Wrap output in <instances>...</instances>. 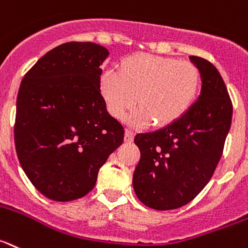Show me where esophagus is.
Wrapping results in <instances>:
<instances>
[{
    "label": "esophagus",
    "mask_w": 248,
    "mask_h": 248,
    "mask_svg": "<svg viewBox=\"0 0 248 248\" xmlns=\"http://www.w3.org/2000/svg\"><path fill=\"white\" fill-rule=\"evenodd\" d=\"M124 139H125V141H128V143L133 141V139H134V132H133L132 129H126Z\"/></svg>",
    "instance_id": "obj_1"
}]
</instances>
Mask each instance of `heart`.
Returning a JSON list of instances; mask_svg holds the SVG:
<instances>
[{
	"mask_svg": "<svg viewBox=\"0 0 248 248\" xmlns=\"http://www.w3.org/2000/svg\"><path fill=\"white\" fill-rule=\"evenodd\" d=\"M201 74L189 61L155 55H135L120 70H108L101 76L100 90L110 114L123 119L137 104L130 120L145 125H167L179 119L196 100Z\"/></svg>",
	"mask_w": 248,
	"mask_h": 248,
	"instance_id": "heart-1",
	"label": "heart"
}]
</instances>
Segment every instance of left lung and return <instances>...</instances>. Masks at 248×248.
I'll use <instances>...</instances> for the list:
<instances>
[{
    "label": "left lung",
    "instance_id": "obj_1",
    "mask_svg": "<svg viewBox=\"0 0 248 248\" xmlns=\"http://www.w3.org/2000/svg\"><path fill=\"white\" fill-rule=\"evenodd\" d=\"M202 79L201 95L175 122L152 133H139L140 150L133 187L143 204L158 211L185 206L212 178L232 122V101L218 70L189 56Z\"/></svg>",
    "mask_w": 248,
    "mask_h": 248
}]
</instances>
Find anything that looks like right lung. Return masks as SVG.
<instances>
[{"label":"right lung","instance_id":"1","mask_svg":"<svg viewBox=\"0 0 248 248\" xmlns=\"http://www.w3.org/2000/svg\"><path fill=\"white\" fill-rule=\"evenodd\" d=\"M109 51L94 42H66L29 70L16 101L15 145L27 178L48 200H79L124 140V128L100 93Z\"/></svg>","mask_w":248,"mask_h":248}]
</instances>
